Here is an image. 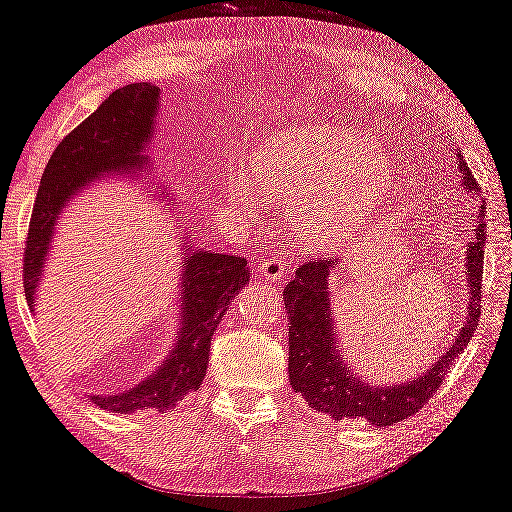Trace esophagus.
Here are the masks:
<instances>
[{
    "label": "esophagus",
    "mask_w": 512,
    "mask_h": 512,
    "mask_svg": "<svg viewBox=\"0 0 512 512\" xmlns=\"http://www.w3.org/2000/svg\"><path fill=\"white\" fill-rule=\"evenodd\" d=\"M258 275L268 279L272 284H282L289 279V265H286L284 258H279L277 254H268L258 261Z\"/></svg>",
    "instance_id": "1"
}]
</instances>
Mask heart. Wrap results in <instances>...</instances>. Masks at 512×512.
Here are the masks:
<instances>
[{"instance_id":"heart-1","label":"heart","mask_w":512,"mask_h":512,"mask_svg":"<svg viewBox=\"0 0 512 512\" xmlns=\"http://www.w3.org/2000/svg\"><path fill=\"white\" fill-rule=\"evenodd\" d=\"M256 172L279 198L293 202L298 228L317 242L352 233L389 188V165L370 137L354 130H303L268 144ZM256 191L242 186L237 198Z\"/></svg>"}]
</instances>
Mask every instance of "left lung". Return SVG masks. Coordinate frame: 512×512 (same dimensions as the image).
<instances>
[{"mask_svg":"<svg viewBox=\"0 0 512 512\" xmlns=\"http://www.w3.org/2000/svg\"><path fill=\"white\" fill-rule=\"evenodd\" d=\"M459 170L464 174V188L475 193L478 181L457 153ZM485 205L478 209L475 237L466 249V279H468V317L452 347L412 382L389 384V387H370L368 382L356 380V375L335 352V324L328 303V275L338 261H310L300 265L296 277L284 286V305L289 312V380L296 394L307 405L326 412L333 419H368L375 426H391L403 422L436 394L445 375L450 373L452 361L464 352L478 328L480 293H482V263H485V235L487 223Z\"/></svg>","mask_w":512,"mask_h":512,"instance_id":"1","label":"left lung"}]
</instances>
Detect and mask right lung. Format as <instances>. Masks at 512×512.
Instances as JSON below:
<instances>
[{
	"instance_id": "add662e5",
	"label": "right lung",
	"mask_w": 512,
	"mask_h": 512,
	"mask_svg": "<svg viewBox=\"0 0 512 512\" xmlns=\"http://www.w3.org/2000/svg\"><path fill=\"white\" fill-rule=\"evenodd\" d=\"M160 88L151 83H130L111 93L79 128L58 144L48 160L34 200L27 230L23 284L34 310L39 277L51 247L55 223L67 202L100 177H116L135 170L149 172L144 151L153 135ZM247 258L191 249L181 265V324L177 342L158 370L125 394L90 396V401L111 412L167 410L205 380L209 345L216 324L233 303L235 293L249 282Z\"/></svg>"
}]
</instances>
